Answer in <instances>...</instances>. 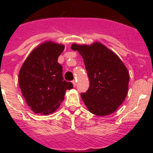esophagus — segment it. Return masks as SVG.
Here are the masks:
<instances>
[{
    "label": "esophagus",
    "mask_w": 153,
    "mask_h": 153,
    "mask_svg": "<svg viewBox=\"0 0 153 153\" xmlns=\"http://www.w3.org/2000/svg\"><path fill=\"white\" fill-rule=\"evenodd\" d=\"M72 83H73V84H74V87H75L76 85V82L75 79H74V80L72 81Z\"/></svg>",
    "instance_id": "esophagus-1"
}]
</instances>
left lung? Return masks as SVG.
I'll use <instances>...</instances> for the list:
<instances>
[{"mask_svg": "<svg viewBox=\"0 0 153 153\" xmlns=\"http://www.w3.org/2000/svg\"><path fill=\"white\" fill-rule=\"evenodd\" d=\"M83 59L90 86L81 97L90 113L102 117L113 113L123 103L129 85V73L116 53L100 43L74 44Z\"/></svg>", "mask_w": 153, "mask_h": 153, "instance_id": "obj_1", "label": "left lung"}]
</instances>
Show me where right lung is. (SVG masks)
Returning a JSON list of instances; mask_svg holds the SVG:
<instances>
[{
  "instance_id": "right-lung-1",
  "label": "right lung",
  "mask_w": 153,
  "mask_h": 153,
  "mask_svg": "<svg viewBox=\"0 0 153 153\" xmlns=\"http://www.w3.org/2000/svg\"><path fill=\"white\" fill-rule=\"evenodd\" d=\"M64 46L46 42L35 48L19 72L23 97L35 113L48 115L59 107L67 90L74 87L63 80V68L57 59Z\"/></svg>"
}]
</instances>
